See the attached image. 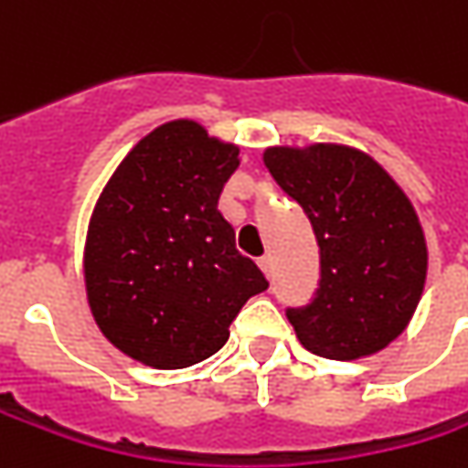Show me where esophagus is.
I'll list each match as a JSON object with an SVG mask.
<instances>
[{"mask_svg": "<svg viewBox=\"0 0 468 468\" xmlns=\"http://www.w3.org/2000/svg\"><path fill=\"white\" fill-rule=\"evenodd\" d=\"M258 265H261V271L265 273V279L273 276V261H271V255H262L261 261H258Z\"/></svg>", "mask_w": 468, "mask_h": 468, "instance_id": "obj_1", "label": "esophagus"}]
</instances>
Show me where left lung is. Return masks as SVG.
Returning a JSON list of instances; mask_svg holds the SVG:
<instances>
[{"mask_svg":"<svg viewBox=\"0 0 468 468\" xmlns=\"http://www.w3.org/2000/svg\"><path fill=\"white\" fill-rule=\"evenodd\" d=\"M279 187L304 207L320 247V289L289 310L299 344L325 359H362L406 331L427 279V242L406 192L351 145H273Z\"/></svg>","mask_w":468,"mask_h":468,"instance_id":"8db88e82","label":"left lung"}]
</instances>
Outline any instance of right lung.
<instances>
[{"label": "right lung", "instance_id": "obj_1", "mask_svg": "<svg viewBox=\"0 0 468 468\" xmlns=\"http://www.w3.org/2000/svg\"><path fill=\"white\" fill-rule=\"evenodd\" d=\"M237 166L234 143L174 119L124 155L96 200L82 252L88 307L140 365L203 362L224 346L244 302L268 289L218 210Z\"/></svg>", "mask_w": 468, "mask_h": 468}]
</instances>
